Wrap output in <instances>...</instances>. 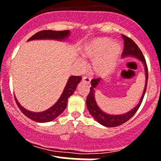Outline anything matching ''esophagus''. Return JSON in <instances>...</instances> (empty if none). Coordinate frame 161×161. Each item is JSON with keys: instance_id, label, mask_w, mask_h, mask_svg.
I'll list each match as a JSON object with an SVG mask.
<instances>
[{"instance_id": "34e87169", "label": "esophagus", "mask_w": 161, "mask_h": 161, "mask_svg": "<svg viewBox=\"0 0 161 161\" xmlns=\"http://www.w3.org/2000/svg\"><path fill=\"white\" fill-rule=\"evenodd\" d=\"M82 80H83L84 82H85V83H86V84H90V82H91V78L89 77V76H83V78H82Z\"/></svg>"}]
</instances>
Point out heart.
Wrapping results in <instances>:
<instances>
[{"instance_id": "b5f03b06", "label": "heart", "mask_w": 161, "mask_h": 161, "mask_svg": "<svg viewBox=\"0 0 161 161\" xmlns=\"http://www.w3.org/2000/svg\"><path fill=\"white\" fill-rule=\"evenodd\" d=\"M122 52V48L117 42L106 37L96 38L85 44L82 49V56L85 59L93 60V71L97 75L106 76L114 69ZM84 65L82 60H79Z\"/></svg>"}]
</instances>
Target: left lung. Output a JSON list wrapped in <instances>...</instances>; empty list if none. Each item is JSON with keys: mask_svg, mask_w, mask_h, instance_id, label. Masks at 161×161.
I'll use <instances>...</instances> for the list:
<instances>
[{"mask_svg": "<svg viewBox=\"0 0 161 161\" xmlns=\"http://www.w3.org/2000/svg\"><path fill=\"white\" fill-rule=\"evenodd\" d=\"M123 40H124V49H123V57H126V56H134V57L137 58L139 60L142 61V63L143 64L145 69V75H146V83H145V87L143 89V93L142 95L140 101L138 103L137 106L136 107L130 110L129 112L123 114H119V115H113L105 113L102 111V109L99 108V106L97 104L96 100H95V89L97 87L98 84L101 81V78H97V79H93L91 80V86L90 92H89V95L86 99V106H87L89 112L90 114L93 116L95 119V120L99 123L100 124L103 125L107 127H114V126H119L120 125L126 123V121H128L130 118L133 116L137 112L138 109L139 108L140 105L142 103V101L144 97L145 92L147 89V79H148V73H147V64H146V60H145L143 55L139 47L137 46V44L134 42L132 39H130L128 37L125 36V35H122Z\"/></svg>", "mask_w": 161, "mask_h": 161, "instance_id": "1", "label": "left lung"}]
</instances>
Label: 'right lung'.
<instances>
[{"instance_id":"obj_1","label":"right lung","mask_w":161,"mask_h":161,"mask_svg":"<svg viewBox=\"0 0 161 161\" xmlns=\"http://www.w3.org/2000/svg\"><path fill=\"white\" fill-rule=\"evenodd\" d=\"M70 34L69 31H42L36 33L35 35L28 39V41L35 40V39H55V40H64L67 38ZM81 80V76H72L69 77L68 82L66 84L63 93L61 94L59 100L55 102V105L49 108L48 109L42 112H31L30 110L25 109L22 107L18 102L16 98L17 105L21 109V111L24 114L31 119V120L35 121L37 123H47L51 121L54 120L55 119L59 116L62 112L66 109L67 103H68V99L70 96H72V93L75 92L78 84Z\"/></svg>"}]
</instances>
